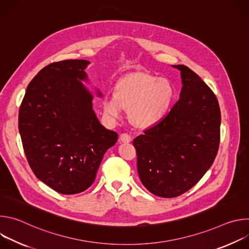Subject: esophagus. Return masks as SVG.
I'll use <instances>...</instances> for the list:
<instances>
[{
    "label": "esophagus",
    "instance_id": "obj_1",
    "mask_svg": "<svg viewBox=\"0 0 249 249\" xmlns=\"http://www.w3.org/2000/svg\"><path fill=\"white\" fill-rule=\"evenodd\" d=\"M120 140H121L122 143H130L132 139H131V136H130L129 134L124 133V134H121V136H120Z\"/></svg>",
    "mask_w": 249,
    "mask_h": 249
}]
</instances>
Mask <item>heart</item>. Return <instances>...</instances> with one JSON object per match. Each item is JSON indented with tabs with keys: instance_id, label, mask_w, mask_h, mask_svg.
I'll return each mask as SVG.
<instances>
[{
	"instance_id": "obj_1",
	"label": "heart",
	"mask_w": 249,
	"mask_h": 249,
	"mask_svg": "<svg viewBox=\"0 0 249 249\" xmlns=\"http://www.w3.org/2000/svg\"><path fill=\"white\" fill-rule=\"evenodd\" d=\"M174 97L172 84L147 73H132L121 79L114 96H105L103 109L111 118H120L129 109L131 122L139 128L158 124L167 113Z\"/></svg>"
}]
</instances>
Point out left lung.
<instances>
[{"mask_svg": "<svg viewBox=\"0 0 249 249\" xmlns=\"http://www.w3.org/2000/svg\"><path fill=\"white\" fill-rule=\"evenodd\" d=\"M172 67L181 74L179 100L158 124L133 141L141 182L163 198L191 189L214 162L220 145L216 95L188 67Z\"/></svg>", "mask_w": 249, "mask_h": 249, "instance_id": "obj_1", "label": "left lung"}]
</instances>
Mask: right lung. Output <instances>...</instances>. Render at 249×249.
I'll list each match as a JSON object with an SVG mask.
<instances>
[{"instance_id": "1", "label": "right lung", "mask_w": 249, "mask_h": 249, "mask_svg": "<svg viewBox=\"0 0 249 249\" xmlns=\"http://www.w3.org/2000/svg\"><path fill=\"white\" fill-rule=\"evenodd\" d=\"M89 64L64 60L44 67L29 83L19 107L18 130L32 171L66 195L93 183L104 154L118 139L99 123L92 95L82 83L88 81Z\"/></svg>"}]
</instances>
